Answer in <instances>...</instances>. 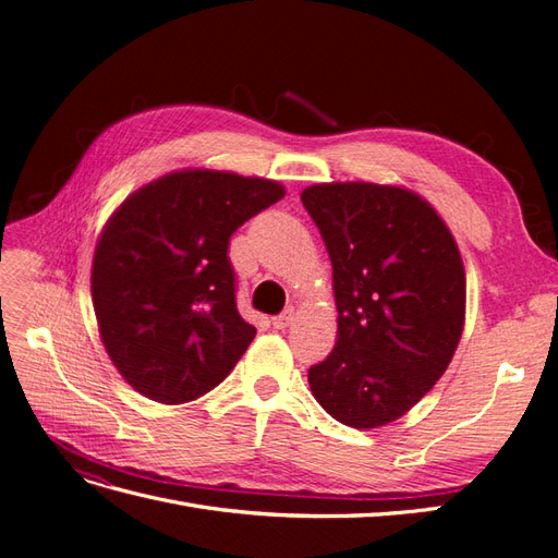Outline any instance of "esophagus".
<instances>
[{
  "instance_id": "obj_1",
  "label": "esophagus",
  "mask_w": 558,
  "mask_h": 558,
  "mask_svg": "<svg viewBox=\"0 0 558 558\" xmlns=\"http://www.w3.org/2000/svg\"><path fill=\"white\" fill-rule=\"evenodd\" d=\"M291 324H293V310H286V312H281L279 316H275V318H272V326H275L277 330L289 328Z\"/></svg>"
}]
</instances>
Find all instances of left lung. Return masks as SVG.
<instances>
[{
    "label": "left lung",
    "mask_w": 558,
    "mask_h": 558,
    "mask_svg": "<svg viewBox=\"0 0 558 558\" xmlns=\"http://www.w3.org/2000/svg\"><path fill=\"white\" fill-rule=\"evenodd\" d=\"M332 263L337 342L310 367L316 402L351 428L391 424L445 375L465 320L459 246L412 191L318 183L300 195Z\"/></svg>",
    "instance_id": "left-lung-1"
}]
</instances>
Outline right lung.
I'll return each mask as SVG.
<instances>
[{
  "mask_svg": "<svg viewBox=\"0 0 558 558\" xmlns=\"http://www.w3.org/2000/svg\"><path fill=\"white\" fill-rule=\"evenodd\" d=\"M283 197L277 181L172 172L130 195L93 260V307L118 373L142 396L179 404L209 393L256 328L238 312L232 232Z\"/></svg>",
  "mask_w": 558,
  "mask_h": 558,
  "instance_id": "obj_1",
  "label": "right lung"
}]
</instances>
